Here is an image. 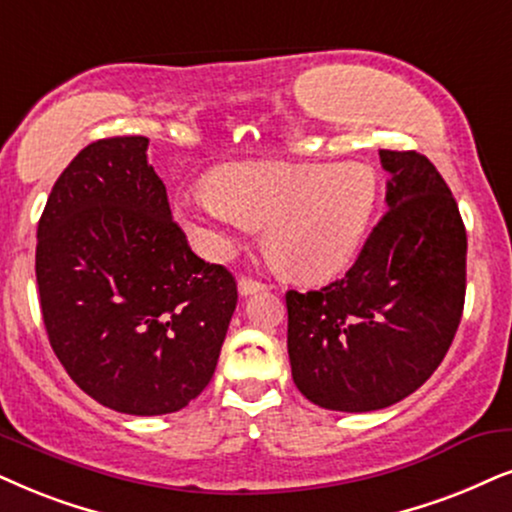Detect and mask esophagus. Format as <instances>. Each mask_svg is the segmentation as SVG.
<instances>
[{"instance_id":"obj_1","label":"esophagus","mask_w":512,"mask_h":512,"mask_svg":"<svg viewBox=\"0 0 512 512\" xmlns=\"http://www.w3.org/2000/svg\"><path fill=\"white\" fill-rule=\"evenodd\" d=\"M267 288H269L267 283L257 281V278H250V276L238 278V293L241 295H252V293H257V290H267Z\"/></svg>"}]
</instances>
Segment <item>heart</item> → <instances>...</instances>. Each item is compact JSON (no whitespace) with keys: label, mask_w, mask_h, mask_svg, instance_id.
<instances>
[{"label":"heart","mask_w":512,"mask_h":512,"mask_svg":"<svg viewBox=\"0 0 512 512\" xmlns=\"http://www.w3.org/2000/svg\"><path fill=\"white\" fill-rule=\"evenodd\" d=\"M378 196L364 163H238L212 172L205 191L179 196L177 212L205 255L222 260L264 226V243L288 274L321 283L354 260Z\"/></svg>","instance_id":"heart-1"}]
</instances>
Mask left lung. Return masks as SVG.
<instances>
[{"mask_svg": "<svg viewBox=\"0 0 512 512\" xmlns=\"http://www.w3.org/2000/svg\"><path fill=\"white\" fill-rule=\"evenodd\" d=\"M387 210L357 262L321 290H288L293 380L321 409L364 413L416 392L449 352L465 302L468 236L425 155L380 151Z\"/></svg>", "mask_w": 512, "mask_h": 512, "instance_id": "left-lung-1", "label": "left lung"}]
</instances>
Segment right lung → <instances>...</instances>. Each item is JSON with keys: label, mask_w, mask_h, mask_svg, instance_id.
Segmentation results:
<instances>
[{"label": "right lung", "mask_w": 512, "mask_h": 512, "mask_svg": "<svg viewBox=\"0 0 512 512\" xmlns=\"http://www.w3.org/2000/svg\"><path fill=\"white\" fill-rule=\"evenodd\" d=\"M146 137L99 139L61 172L37 224L51 349L82 392L129 416L184 409L208 387L236 278L193 255Z\"/></svg>", "instance_id": "1"}]
</instances>
